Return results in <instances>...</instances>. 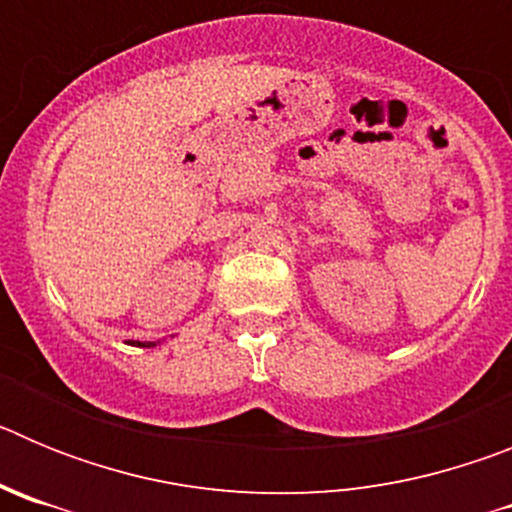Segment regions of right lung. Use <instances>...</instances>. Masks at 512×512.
<instances>
[{
	"instance_id": "right-lung-1",
	"label": "right lung",
	"mask_w": 512,
	"mask_h": 512,
	"mask_svg": "<svg viewBox=\"0 0 512 512\" xmlns=\"http://www.w3.org/2000/svg\"><path fill=\"white\" fill-rule=\"evenodd\" d=\"M128 343H133V346H143V348L156 346V341H128Z\"/></svg>"
}]
</instances>
